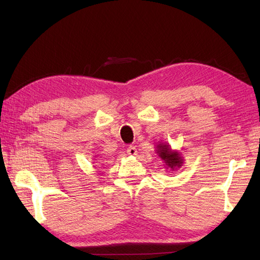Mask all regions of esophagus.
I'll return each instance as SVG.
<instances>
[{"mask_svg":"<svg viewBox=\"0 0 260 260\" xmlns=\"http://www.w3.org/2000/svg\"><path fill=\"white\" fill-rule=\"evenodd\" d=\"M127 154H128V155H136L137 154V148L135 147V146H133V145H131V146H128L127 147Z\"/></svg>","mask_w":260,"mask_h":260,"instance_id":"1","label":"esophagus"}]
</instances>
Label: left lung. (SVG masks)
<instances>
[{
  "label": "left lung",
  "mask_w": 260,
  "mask_h": 260,
  "mask_svg": "<svg viewBox=\"0 0 260 260\" xmlns=\"http://www.w3.org/2000/svg\"><path fill=\"white\" fill-rule=\"evenodd\" d=\"M157 147H158L157 153L159 154L161 158L164 159L165 164H167L169 168L175 169L176 167H181L182 159L178 153H173L172 151H171V148H169L168 145L159 144V145H157Z\"/></svg>",
  "instance_id": "obj_1"
}]
</instances>
